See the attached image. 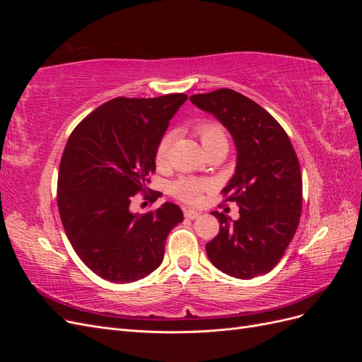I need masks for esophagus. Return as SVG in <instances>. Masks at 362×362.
<instances>
[{"mask_svg":"<svg viewBox=\"0 0 362 362\" xmlns=\"http://www.w3.org/2000/svg\"><path fill=\"white\" fill-rule=\"evenodd\" d=\"M184 216L187 217V218H198L199 216H201V213L199 211H194V210H184Z\"/></svg>","mask_w":362,"mask_h":362,"instance_id":"1","label":"esophagus"}]
</instances>
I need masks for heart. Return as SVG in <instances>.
Listing matches in <instances>:
<instances>
[{
  "mask_svg": "<svg viewBox=\"0 0 362 362\" xmlns=\"http://www.w3.org/2000/svg\"><path fill=\"white\" fill-rule=\"evenodd\" d=\"M196 134L201 139V144L205 149V152L216 149L218 146H228V139L223 128L211 122V120H204L199 122L194 128ZM172 145V134H164L156 149V163L158 168L166 166L168 157H169V149ZM208 189V182L198 180V178H190V177H182L175 181L170 185V193L175 198L185 202V204H199L202 199V193Z\"/></svg>",
  "mask_w": 362,
  "mask_h": 362,
  "instance_id": "heart-1",
  "label": "heart"
}]
</instances>
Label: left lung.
Returning a JSON list of instances; mask_svg holds the SVG:
<instances>
[{
    "instance_id": "left-lung-1",
    "label": "left lung",
    "mask_w": 362,
    "mask_h": 362,
    "mask_svg": "<svg viewBox=\"0 0 362 362\" xmlns=\"http://www.w3.org/2000/svg\"><path fill=\"white\" fill-rule=\"evenodd\" d=\"M190 101L211 113L231 133L237 166L222 193L237 202L240 218L213 211L218 234L206 255L229 276L252 279L269 273L286 254L302 211V175L291 141L278 120L233 89L192 95Z\"/></svg>"
}]
</instances>
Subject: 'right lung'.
I'll return each mask as SVG.
<instances>
[{"mask_svg": "<svg viewBox=\"0 0 362 362\" xmlns=\"http://www.w3.org/2000/svg\"><path fill=\"white\" fill-rule=\"evenodd\" d=\"M185 100L184 93L115 98L69 136L59 169V213L76 255L98 276L117 284L148 276L161 264L172 228L184 221L170 202L146 214L129 204L139 192H151L157 145Z\"/></svg>", "mask_w": 362, "mask_h": 362, "instance_id": "obj_1", "label": "right lung"}]
</instances>
